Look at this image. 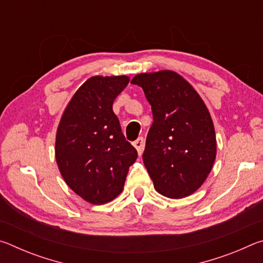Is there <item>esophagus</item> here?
<instances>
[{"instance_id":"34e87169","label":"esophagus","mask_w":263,"mask_h":263,"mask_svg":"<svg viewBox=\"0 0 263 263\" xmlns=\"http://www.w3.org/2000/svg\"><path fill=\"white\" fill-rule=\"evenodd\" d=\"M133 146H135V147H136L138 154L141 155L142 152H144V147H145V140H144V138H142V137L138 138V139H137L135 142H133Z\"/></svg>"}]
</instances>
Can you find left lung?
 Instances as JSON below:
<instances>
[{"label": "left lung", "mask_w": 263, "mask_h": 263, "mask_svg": "<svg viewBox=\"0 0 263 263\" xmlns=\"http://www.w3.org/2000/svg\"><path fill=\"white\" fill-rule=\"evenodd\" d=\"M131 83L142 88L152 106L142 161L154 188L183 198L201 186L216 160V133L210 112L191 84L173 70L140 73Z\"/></svg>", "instance_id": "8db88e82"}]
</instances>
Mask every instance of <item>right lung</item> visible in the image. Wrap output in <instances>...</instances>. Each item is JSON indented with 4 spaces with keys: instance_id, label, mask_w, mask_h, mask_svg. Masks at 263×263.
I'll use <instances>...</instances> for the list:
<instances>
[{
    "instance_id": "right-lung-1",
    "label": "right lung",
    "mask_w": 263,
    "mask_h": 263,
    "mask_svg": "<svg viewBox=\"0 0 263 263\" xmlns=\"http://www.w3.org/2000/svg\"><path fill=\"white\" fill-rule=\"evenodd\" d=\"M128 81L125 75L89 78L66 106L57 130L55 160L61 176L75 194L96 205L122 193L138 157L112 110Z\"/></svg>"
}]
</instances>
